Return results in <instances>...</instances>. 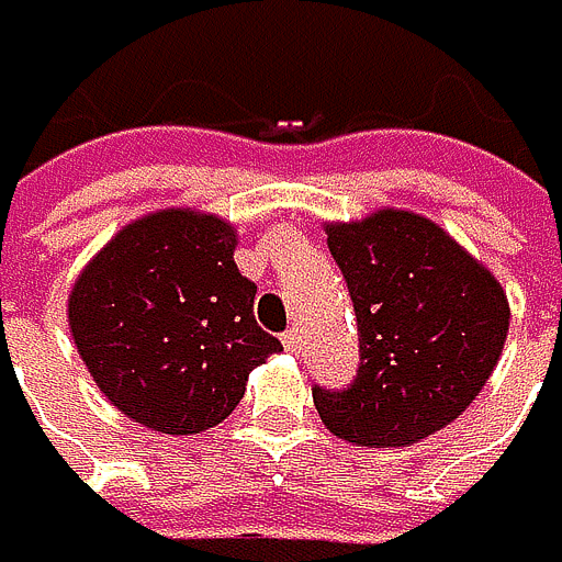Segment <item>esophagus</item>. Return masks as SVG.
Returning a JSON list of instances; mask_svg holds the SVG:
<instances>
[{
  "label": "esophagus",
  "mask_w": 562,
  "mask_h": 562,
  "mask_svg": "<svg viewBox=\"0 0 562 562\" xmlns=\"http://www.w3.org/2000/svg\"><path fill=\"white\" fill-rule=\"evenodd\" d=\"M283 346H286L290 352H301V336H296V331H286V336H283Z\"/></svg>",
  "instance_id": "1"
}]
</instances>
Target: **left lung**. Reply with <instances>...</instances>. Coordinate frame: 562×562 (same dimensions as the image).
<instances>
[{
	"label": "left lung",
	"instance_id": "1",
	"mask_svg": "<svg viewBox=\"0 0 562 562\" xmlns=\"http://www.w3.org/2000/svg\"><path fill=\"white\" fill-rule=\"evenodd\" d=\"M357 311L360 370L346 392L314 387L325 427L357 448H409L445 430L496 370L507 293L440 223L384 205L325 223Z\"/></svg>",
	"mask_w": 562,
	"mask_h": 562
}]
</instances>
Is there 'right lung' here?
Masks as SVG:
<instances>
[{
  "label": "right lung",
  "instance_id": "right-lung-1",
  "mask_svg": "<svg viewBox=\"0 0 562 562\" xmlns=\"http://www.w3.org/2000/svg\"><path fill=\"white\" fill-rule=\"evenodd\" d=\"M237 226L157 210L125 223L69 290V331L101 395L157 434H202L237 409L248 374L279 352L255 322Z\"/></svg>",
  "mask_w": 562,
  "mask_h": 562
}]
</instances>
